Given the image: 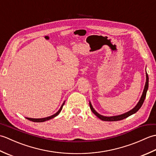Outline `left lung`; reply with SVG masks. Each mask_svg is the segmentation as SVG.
Masks as SVG:
<instances>
[{
  "label": "left lung",
  "instance_id": "obj_1",
  "mask_svg": "<svg viewBox=\"0 0 156 156\" xmlns=\"http://www.w3.org/2000/svg\"><path fill=\"white\" fill-rule=\"evenodd\" d=\"M148 85H149V78H148V75L146 73V82H145V87H144V90L143 92V94H142L141 97L140 98V101L137 103V105L135 106V107L131 110L130 111H129L127 112H126L125 114H122L121 115H118V116H113V117H105V116H102L100 114H98V112L96 111L92 107V106L91 105L90 102H89V105H90V108L91 109V111H92V112L97 116V117H98L100 119H101L102 121H120V120H122V119H124L125 118H127L129 116L133 115L134 113H135L139 109L141 108V107L143 105L144 100L145 98V97H146V93H147V90L148 89Z\"/></svg>",
  "mask_w": 156,
  "mask_h": 156
}]
</instances>
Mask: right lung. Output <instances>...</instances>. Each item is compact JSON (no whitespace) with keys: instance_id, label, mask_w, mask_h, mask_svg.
<instances>
[{"instance_id":"obj_1","label":"right lung","mask_w":156,"mask_h":156,"mask_svg":"<svg viewBox=\"0 0 156 156\" xmlns=\"http://www.w3.org/2000/svg\"><path fill=\"white\" fill-rule=\"evenodd\" d=\"M64 103H65V102H64V103L62 104V107H60V108H59V111H58L57 112H56L55 114H54V115H53L50 116V117H45V118H42V119H31V118H27V117L26 118V119H28V120H29V121H33V122H44V121H45L49 120V119H51L54 118L55 117H56V116H57V115H59V112H60V111H62V107H63V106H64Z\"/></svg>"}]
</instances>
